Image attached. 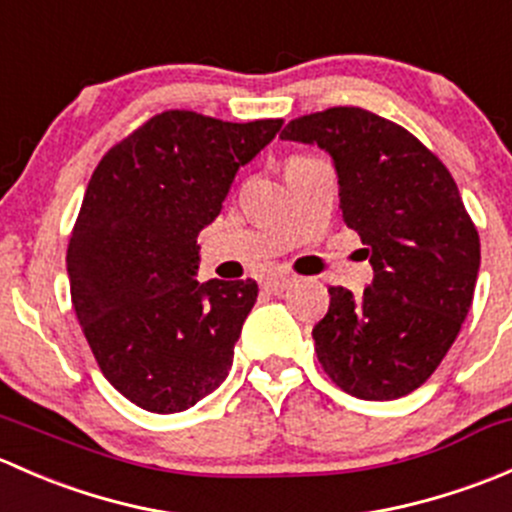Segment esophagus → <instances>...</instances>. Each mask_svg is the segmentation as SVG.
I'll use <instances>...</instances> for the list:
<instances>
[{
  "mask_svg": "<svg viewBox=\"0 0 512 512\" xmlns=\"http://www.w3.org/2000/svg\"><path fill=\"white\" fill-rule=\"evenodd\" d=\"M292 285H294V277H289V275H275V277H267L265 280V289L272 294H282Z\"/></svg>",
  "mask_w": 512,
  "mask_h": 512,
  "instance_id": "obj_1",
  "label": "esophagus"
}]
</instances>
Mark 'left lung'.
<instances>
[{"label": "left lung", "instance_id": "left-lung-1", "mask_svg": "<svg viewBox=\"0 0 512 512\" xmlns=\"http://www.w3.org/2000/svg\"><path fill=\"white\" fill-rule=\"evenodd\" d=\"M280 138L332 156L344 223L374 267L359 299L329 287L319 364L356 399H401L438 369L473 302L480 237L456 180L414 133L359 106L294 118Z\"/></svg>", "mask_w": 512, "mask_h": 512}]
</instances>
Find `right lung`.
<instances>
[{
  "instance_id": "1",
  "label": "right lung",
  "mask_w": 512,
  "mask_h": 512,
  "mask_svg": "<svg viewBox=\"0 0 512 512\" xmlns=\"http://www.w3.org/2000/svg\"><path fill=\"white\" fill-rule=\"evenodd\" d=\"M280 128L282 118L163 111L96 165L66 270L98 369L131 404L178 414L230 371L257 282L200 285L198 235L220 215L237 168Z\"/></svg>"
}]
</instances>
